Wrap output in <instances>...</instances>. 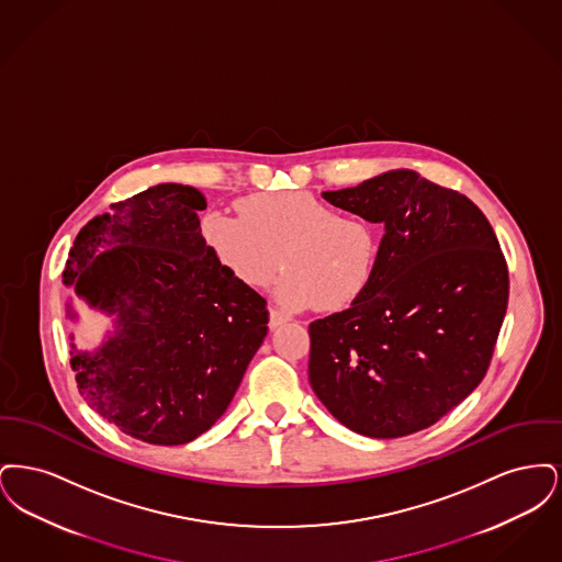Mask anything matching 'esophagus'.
<instances>
[{"instance_id":"obj_1","label":"esophagus","mask_w":562,"mask_h":562,"mask_svg":"<svg viewBox=\"0 0 562 562\" xmlns=\"http://www.w3.org/2000/svg\"><path fill=\"white\" fill-rule=\"evenodd\" d=\"M56 307H58V301H53V310H56ZM284 322H289L286 314H282L280 310L269 307V328H278V326H282Z\"/></svg>"}]
</instances>
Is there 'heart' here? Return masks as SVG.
Masks as SVG:
<instances>
[{
	"mask_svg": "<svg viewBox=\"0 0 562 562\" xmlns=\"http://www.w3.org/2000/svg\"><path fill=\"white\" fill-rule=\"evenodd\" d=\"M240 216L206 213L200 238L214 261L248 289L268 286L293 310L339 312L367 291L379 236L358 214L337 213L310 191H268L238 200Z\"/></svg>",
	"mask_w": 562,
	"mask_h": 562,
	"instance_id": "1",
	"label": "heart"
}]
</instances>
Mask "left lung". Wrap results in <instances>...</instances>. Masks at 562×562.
<instances>
[{
    "mask_svg": "<svg viewBox=\"0 0 562 562\" xmlns=\"http://www.w3.org/2000/svg\"><path fill=\"white\" fill-rule=\"evenodd\" d=\"M322 195L385 234L367 291L310 324V383L362 436L429 428L488 371L509 294L497 236L470 198L413 170Z\"/></svg>",
    "mask_w": 562,
    "mask_h": 562,
    "instance_id": "8db88e82",
    "label": "left lung"
}]
</instances>
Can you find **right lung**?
Listing matches in <instances>:
<instances>
[{"instance_id": "right-lung-1", "label": "right lung", "mask_w": 562, "mask_h": 562, "mask_svg": "<svg viewBox=\"0 0 562 562\" xmlns=\"http://www.w3.org/2000/svg\"><path fill=\"white\" fill-rule=\"evenodd\" d=\"M204 209V195L179 183L113 202L81 227L63 271L88 305L115 314L103 348L74 351L78 390L149 445H186L213 428L268 335L266 299L202 244Z\"/></svg>"}]
</instances>
